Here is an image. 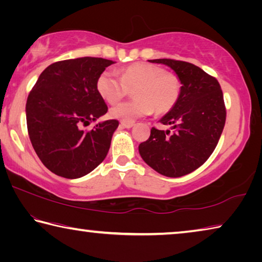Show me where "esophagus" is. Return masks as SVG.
<instances>
[{"mask_svg":"<svg viewBox=\"0 0 262 262\" xmlns=\"http://www.w3.org/2000/svg\"><path fill=\"white\" fill-rule=\"evenodd\" d=\"M120 126L123 127V128H132L133 126H134V122H123V121H121Z\"/></svg>","mask_w":262,"mask_h":262,"instance_id":"obj_1","label":"esophagus"}]
</instances>
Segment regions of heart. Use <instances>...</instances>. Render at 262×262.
Listing matches in <instances>:
<instances>
[{
	"instance_id": "b5f03b06",
	"label": "heart",
	"mask_w": 262,
	"mask_h": 262,
	"mask_svg": "<svg viewBox=\"0 0 262 262\" xmlns=\"http://www.w3.org/2000/svg\"><path fill=\"white\" fill-rule=\"evenodd\" d=\"M97 91L105 101L115 104L134 91L135 100L119 104L110 110L111 118L134 122L149 115L154 108L166 113L178 103L181 84L179 78L151 63H134L126 67L119 78L112 70H105L97 79Z\"/></svg>"
}]
</instances>
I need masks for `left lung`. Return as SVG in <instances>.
<instances>
[{"label": "left lung", "instance_id": "obj_1", "mask_svg": "<svg viewBox=\"0 0 262 262\" xmlns=\"http://www.w3.org/2000/svg\"><path fill=\"white\" fill-rule=\"evenodd\" d=\"M176 73L181 84L178 103L159 120L173 132L151 128L150 137L139 145L148 165L165 177L188 174L205 163L214 151L225 125L223 92L215 77L201 68L171 59L149 60Z\"/></svg>", "mask_w": 262, "mask_h": 262}]
</instances>
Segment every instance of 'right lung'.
<instances>
[{"instance_id": "1", "label": "right lung", "mask_w": 262, "mask_h": 262, "mask_svg": "<svg viewBox=\"0 0 262 262\" xmlns=\"http://www.w3.org/2000/svg\"><path fill=\"white\" fill-rule=\"evenodd\" d=\"M113 63L90 56L55 62L31 90L25 108L31 143L43 165L56 176L81 178L107 155L119 121L98 122L90 132L79 125L107 112L97 91V79Z\"/></svg>"}]
</instances>
